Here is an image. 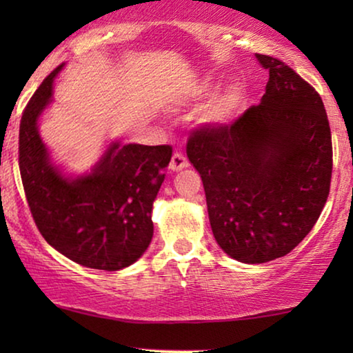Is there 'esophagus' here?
Returning a JSON list of instances; mask_svg holds the SVG:
<instances>
[{
  "label": "esophagus",
  "instance_id": "34e87169",
  "mask_svg": "<svg viewBox=\"0 0 353 353\" xmlns=\"http://www.w3.org/2000/svg\"><path fill=\"white\" fill-rule=\"evenodd\" d=\"M190 165V162H188V159L183 156L181 152H175L173 154L172 161H170V170L172 172H180L183 168H186Z\"/></svg>",
  "mask_w": 353,
  "mask_h": 353
}]
</instances>
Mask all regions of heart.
<instances>
[{"instance_id":"1","label":"heart","mask_w":353,"mask_h":353,"mask_svg":"<svg viewBox=\"0 0 353 353\" xmlns=\"http://www.w3.org/2000/svg\"><path fill=\"white\" fill-rule=\"evenodd\" d=\"M216 90V81L205 79L201 81L194 91L196 98H210ZM241 104H243V93L239 88H230L226 90L223 94H220L214 103L210 104V108L205 112V120L209 123L214 125H226L236 117V114L239 112Z\"/></svg>"}]
</instances>
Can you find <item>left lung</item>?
<instances>
[{"instance_id": "obj_1", "label": "left lung", "mask_w": 353, "mask_h": 353, "mask_svg": "<svg viewBox=\"0 0 353 353\" xmlns=\"http://www.w3.org/2000/svg\"><path fill=\"white\" fill-rule=\"evenodd\" d=\"M255 57L270 72L260 104L231 125L197 128L186 148L204 183L215 241L243 263L283 257L310 233L332 172L320 94L284 62Z\"/></svg>"}]
</instances>
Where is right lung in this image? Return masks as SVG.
<instances>
[{
	"label": "right lung",
	"mask_w": 353,
	"mask_h": 353,
	"mask_svg": "<svg viewBox=\"0 0 353 353\" xmlns=\"http://www.w3.org/2000/svg\"><path fill=\"white\" fill-rule=\"evenodd\" d=\"M62 67L43 80L22 114L19 168L23 191L48 244L83 267L117 272L137 262L151 244L152 204L172 148L112 141L88 173L65 175L38 132Z\"/></svg>",
	"instance_id": "obj_1"
}]
</instances>
